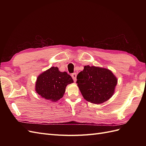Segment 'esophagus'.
Wrapping results in <instances>:
<instances>
[{
  "label": "esophagus",
  "instance_id": "34e87169",
  "mask_svg": "<svg viewBox=\"0 0 146 146\" xmlns=\"http://www.w3.org/2000/svg\"><path fill=\"white\" fill-rule=\"evenodd\" d=\"M72 78L74 79V82H76V78H77V74L76 73H73L72 74Z\"/></svg>",
  "mask_w": 146,
  "mask_h": 146
}]
</instances>
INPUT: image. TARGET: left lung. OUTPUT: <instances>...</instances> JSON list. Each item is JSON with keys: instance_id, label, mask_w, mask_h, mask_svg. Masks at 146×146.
Listing matches in <instances>:
<instances>
[{"instance_id": "1", "label": "left lung", "mask_w": 146, "mask_h": 146, "mask_svg": "<svg viewBox=\"0 0 146 146\" xmlns=\"http://www.w3.org/2000/svg\"><path fill=\"white\" fill-rule=\"evenodd\" d=\"M77 79L83 98L95 104H102L111 98L117 83L111 70L94 66H85Z\"/></svg>"}]
</instances>
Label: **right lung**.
I'll return each mask as SVG.
<instances>
[{
    "label": "right lung",
    "instance_id": "add662e5",
    "mask_svg": "<svg viewBox=\"0 0 146 146\" xmlns=\"http://www.w3.org/2000/svg\"><path fill=\"white\" fill-rule=\"evenodd\" d=\"M74 82L66 72H60L58 67H51L39 75L35 91L42 98L56 102L63 97L66 87Z\"/></svg>",
    "mask_w": 146,
    "mask_h": 146
}]
</instances>
